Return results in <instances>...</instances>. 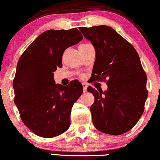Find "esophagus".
Masks as SVG:
<instances>
[{
	"instance_id": "esophagus-1",
	"label": "esophagus",
	"mask_w": 160,
	"mask_h": 160,
	"mask_svg": "<svg viewBox=\"0 0 160 160\" xmlns=\"http://www.w3.org/2000/svg\"><path fill=\"white\" fill-rule=\"evenodd\" d=\"M82 86H83V92L87 91V85L85 83H82Z\"/></svg>"
}]
</instances>
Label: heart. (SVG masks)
I'll return each mask as SVG.
<instances>
[{
  "instance_id": "obj_1",
  "label": "heart",
  "mask_w": 160,
  "mask_h": 160,
  "mask_svg": "<svg viewBox=\"0 0 160 160\" xmlns=\"http://www.w3.org/2000/svg\"><path fill=\"white\" fill-rule=\"evenodd\" d=\"M82 45H83V44H82Z\"/></svg>"
}]
</instances>
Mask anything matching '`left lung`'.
<instances>
[{"label": "left lung", "instance_id": "left-lung-1", "mask_svg": "<svg viewBox=\"0 0 160 160\" xmlns=\"http://www.w3.org/2000/svg\"><path fill=\"white\" fill-rule=\"evenodd\" d=\"M96 50L91 82H105L107 91L88 87L95 101L90 107L92 123L99 132L119 135L137 124L148 97L147 76L134 47L107 26L80 27Z\"/></svg>", "mask_w": 160, "mask_h": 160}]
</instances>
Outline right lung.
Returning a JSON list of instances; mask_svg holds the SVG:
<instances>
[{"mask_svg":"<svg viewBox=\"0 0 160 160\" xmlns=\"http://www.w3.org/2000/svg\"><path fill=\"white\" fill-rule=\"evenodd\" d=\"M83 36L77 28L50 29L39 35L18 60L13 80L15 103L25 125L36 135L53 138L70 127L73 104L83 92L78 81L55 85L53 72L62 67L68 47Z\"/></svg>","mask_w":160,"mask_h":160,"instance_id":"obj_1","label":"right lung"}]
</instances>
